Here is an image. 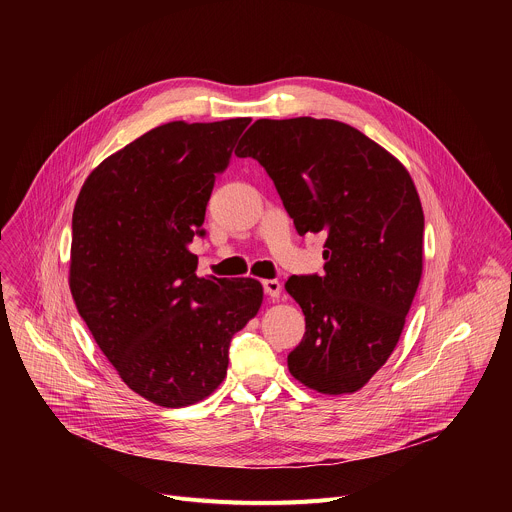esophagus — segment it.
<instances>
[{
    "instance_id": "obj_1",
    "label": "esophagus",
    "mask_w": 512,
    "mask_h": 512,
    "mask_svg": "<svg viewBox=\"0 0 512 512\" xmlns=\"http://www.w3.org/2000/svg\"><path fill=\"white\" fill-rule=\"evenodd\" d=\"M281 283L277 279H263V291L269 296V298H279L281 296Z\"/></svg>"
}]
</instances>
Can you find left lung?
I'll return each instance as SVG.
<instances>
[{
    "instance_id": "1",
    "label": "left lung",
    "mask_w": 512,
    "mask_h": 512,
    "mask_svg": "<svg viewBox=\"0 0 512 512\" xmlns=\"http://www.w3.org/2000/svg\"><path fill=\"white\" fill-rule=\"evenodd\" d=\"M235 154L265 168L302 237H326V273L285 283L306 316L289 373L324 395L358 391L395 350L421 279L423 210L409 172L334 119H257Z\"/></svg>"
}]
</instances>
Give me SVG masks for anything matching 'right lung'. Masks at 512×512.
Masks as SVG:
<instances>
[{"mask_svg": "<svg viewBox=\"0 0 512 512\" xmlns=\"http://www.w3.org/2000/svg\"><path fill=\"white\" fill-rule=\"evenodd\" d=\"M249 123L143 133L89 174L72 212V300L123 383L162 407L198 403L223 383L231 338L263 302L257 279L198 277L188 251Z\"/></svg>", "mask_w": 512, "mask_h": 512, "instance_id": "add662e5", "label": "right lung"}]
</instances>
